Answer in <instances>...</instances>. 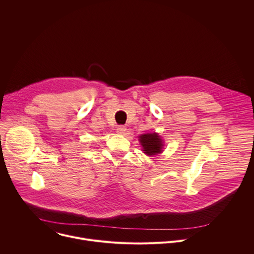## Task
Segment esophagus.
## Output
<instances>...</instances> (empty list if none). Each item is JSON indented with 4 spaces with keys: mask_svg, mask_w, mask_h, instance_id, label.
<instances>
[{
    "mask_svg": "<svg viewBox=\"0 0 254 254\" xmlns=\"http://www.w3.org/2000/svg\"><path fill=\"white\" fill-rule=\"evenodd\" d=\"M126 131H127V127L125 126H119L117 127V132L120 134H125Z\"/></svg>",
    "mask_w": 254,
    "mask_h": 254,
    "instance_id": "esophagus-1",
    "label": "esophagus"
}]
</instances>
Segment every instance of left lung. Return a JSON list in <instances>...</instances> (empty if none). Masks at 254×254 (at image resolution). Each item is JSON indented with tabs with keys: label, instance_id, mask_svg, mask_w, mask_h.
<instances>
[{
	"label": "left lung",
	"instance_id": "1",
	"mask_svg": "<svg viewBox=\"0 0 254 254\" xmlns=\"http://www.w3.org/2000/svg\"><path fill=\"white\" fill-rule=\"evenodd\" d=\"M142 151L149 156H154L162 152L163 142L157 133H144L139 136Z\"/></svg>",
	"mask_w": 254,
	"mask_h": 254
}]
</instances>
